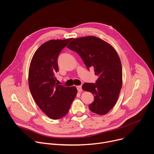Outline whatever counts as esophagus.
Wrapping results in <instances>:
<instances>
[{"mask_svg": "<svg viewBox=\"0 0 154 154\" xmlns=\"http://www.w3.org/2000/svg\"><path fill=\"white\" fill-rule=\"evenodd\" d=\"M76 88H77V90H78V91L80 92V91H82V86H81V85L77 86V87H76Z\"/></svg>", "mask_w": 154, "mask_h": 154, "instance_id": "1", "label": "esophagus"}]
</instances>
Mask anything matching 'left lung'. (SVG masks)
Returning a JSON list of instances; mask_svg holds the SVG:
<instances>
[{"label": "left lung", "mask_w": 154, "mask_h": 154, "mask_svg": "<svg viewBox=\"0 0 154 154\" xmlns=\"http://www.w3.org/2000/svg\"><path fill=\"white\" fill-rule=\"evenodd\" d=\"M67 48L77 53L90 70L93 67L98 76L96 83H85L83 90L91 92L93 102L90 110L104 115L115 106L122 86V67L115 49L103 40L94 36L74 39Z\"/></svg>", "instance_id": "8db88e82"}]
</instances>
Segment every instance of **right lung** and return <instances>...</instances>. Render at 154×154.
<instances>
[{
  "mask_svg": "<svg viewBox=\"0 0 154 154\" xmlns=\"http://www.w3.org/2000/svg\"><path fill=\"white\" fill-rule=\"evenodd\" d=\"M72 38L51 40L35 52L29 70V87L37 106L50 119L65 116L76 96L75 87L58 85L55 74L58 71V57Z\"/></svg>",
  "mask_w": 154,
  "mask_h": 154,
  "instance_id": "add662e5",
  "label": "right lung"
}]
</instances>
